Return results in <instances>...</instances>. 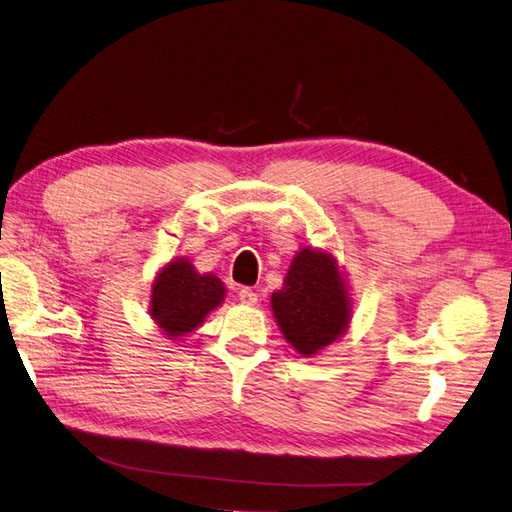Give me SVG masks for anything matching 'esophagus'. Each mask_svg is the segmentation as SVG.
Masks as SVG:
<instances>
[{"mask_svg":"<svg viewBox=\"0 0 512 512\" xmlns=\"http://www.w3.org/2000/svg\"><path fill=\"white\" fill-rule=\"evenodd\" d=\"M239 301L245 303V305H254L258 301V294L252 288L245 286V288L239 290Z\"/></svg>","mask_w":512,"mask_h":512,"instance_id":"esophagus-1","label":"esophagus"}]
</instances>
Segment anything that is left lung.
<instances>
[{"label":"left lung","instance_id":"1","mask_svg":"<svg viewBox=\"0 0 512 512\" xmlns=\"http://www.w3.org/2000/svg\"><path fill=\"white\" fill-rule=\"evenodd\" d=\"M273 312L294 350L309 356L344 333L350 320L348 292L335 260L303 250L292 260L284 288L273 292Z\"/></svg>","mask_w":512,"mask_h":512}]
</instances>
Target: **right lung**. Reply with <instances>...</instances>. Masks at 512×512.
<instances>
[{
  "label": "right lung",
  "instance_id": "1",
  "mask_svg": "<svg viewBox=\"0 0 512 512\" xmlns=\"http://www.w3.org/2000/svg\"><path fill=\"white\" fill-rule=\"evenodd\" d=\"M151 316L170 337L194 331L224 299V284L215 275H198L190 262L177 260L160 273L151 290Z\"/></svg>",
  "mask_w": 512,
  "mask_h": 512
}]
</instances>
